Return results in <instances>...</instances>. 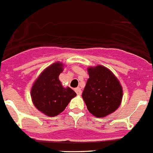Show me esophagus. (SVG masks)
Returning a JSON list of instances; mask_svg holds the SVG:
<instances>
[{
	"mask_svg": "<svg viewBox=\"0 0 153 153\" xmlns=\"http://www.w3.org/2000/svg\"><path fill=\"white\" fill-rule=\"evenodd\" d=\"M75 92L76 93V94H77L78 96H80L81 93H82V90H81L80 88H76Z\"/></svg>",
	"mask_w": 153,
	"mask_h": 153,
	"instance_id": "esophagus-1",
	"label": "esophagus"
}]
</instances>
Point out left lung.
Returning a JSON list of instances; mask_svg holds the SVG:
<instances>
[{"mask_svg":"<svg viewBox=\"0 0 153 153\" xmlns=\"http://www.w3.org/2000/svg\"><path fill=\"white\" fill-rule=\"evenodd\" d=\"M89 79L82 93L83 101L91 114L106 117L120 107L123 87L111 70L102 65L87 68Z\"/></svg>","mask_w":153,"mask_h":153,"instance_id":"8db88e82","label":"left lung"}]
</instances>
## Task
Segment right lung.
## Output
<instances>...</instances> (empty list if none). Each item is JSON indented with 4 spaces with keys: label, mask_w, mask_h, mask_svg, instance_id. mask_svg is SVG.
<instances>
[{
    "label": "right lung",
    "mask_w": 153,
    "mask_h": 153,
    "mask_svg": "<svg viewBox=\"0 0 153 153\" xmlns=\"http://www.w3.org/2000/svg\"><path fill=\"white\" fill-rule=\"evenodd\" d=\"M64 65L56 62L44 69L31 87L30 96L35 107L48 117H56L63 111L76 93L63 87L59 79Z\"/></svg>",
    "instance_id": "add662e5"
}]
</instances>
